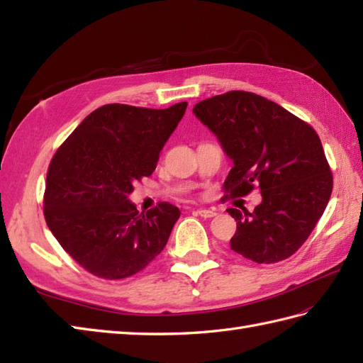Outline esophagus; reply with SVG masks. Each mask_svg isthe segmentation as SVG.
Masks as SVG:
<instances>
[{"label": "esophagus", "instance_id": "34e87169", "mask_svg": "<svg viewBox=\"0 0 363 363\" xmlns=\"http://www.w3.org/2000/svg\"><path fill=\"white\" fill-rule=\"evenodd\" d=\"M195 213L199 215V217H203V218H212V217H215V215H217V212L212 211V209H198V211H195Z\"/></svg>", "mask_w": 363, "mask_h": 363}]
</instances>
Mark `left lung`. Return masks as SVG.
<instances>
[{
	"instance_id": "1",
	"label": "left lung",
	"mask_w": 363,
	"mask_h": 363,
	"mask_svg": "<svg viewBox=\"0 0 363 363\" xmlns=\"http://www.w3.org/2000/svg\"><path fill=\"white\" fill-rule=\"evenodd\" d=\"M196 117L233 159L226 198L259 187L262 203L248 212L228 209L237 221L230 250L257 264H276L309 238L333 194V172L309 123L269 99L233 90L203 99Z\"/></svg>"
}]
</instances>
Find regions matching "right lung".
Instances as JSON below:
<instances>
[{
	"label": "right lung",
	"instance_id": "obj_1",
	"mask_svg": "<svg viewBox=\"0 0 363 363\" xmlns=\"http://www.w3.org/2000/svg\"><path fill=\"white\" fill-rule=\"evenodd\" d=\"M186 109V101L168 109L101 106L52 156L43 195L45 221L86 272L101 279H125L165 248L179 209L162 201L138 213L128 195L156 169L160 150Z\"/></svg>",
	"mask_w": 363,
	"mask_h": 363
}]
</instances>
